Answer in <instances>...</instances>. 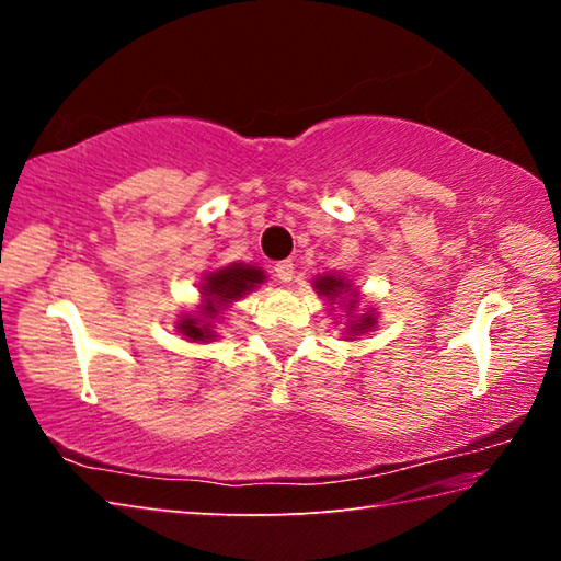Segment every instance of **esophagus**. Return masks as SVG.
Masks as SVG:
<instances>
[{
    "mask_svg": "<svg viewBox=\"0 0 561 561\" xmlns=\"http://www.w3.org/2000/svg\"><path fill=\"white\" fill-rule=\"evenodd\" d=\"M274 274H277V279L279 282H291V277H294V262L291 260H282V262H277L274 264Z\"/></svg>",
    "mask_w": 561,
    "mask_h": 561,
    "instance_id": "34e87169",
    "label": "esophagus"
}]
</instances>
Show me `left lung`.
I'll use <instances>...</instances> for the list:
<instances>
[{"label": "left lung", "instance_id": "left-lung-1", "mask_svg": "<svg viewBox=\"0 0 561 561\" xmlns=\"http://www.w3.org/2000/svg\"><path fill=\"white\" fill-rule=\"evenodd\" d=\"M314 289L321 294V297H329V301L334 299H341V294H348L351 291V284L346 279L336 277V274H324V277H319L314 282ZM346 299V297H344ZM354 309H356V294L351 291V297L346 299V317L351 314V321H348V334L351 336H358L364 334V331H371L376 327V314L374 311H368V314H356L354 317Z\"/></svg>", "mask_w": 561, "mask_h": 561}]
</instances>
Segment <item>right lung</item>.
<instances>
[{"mask_svg":"<svg viewBox=\"0 0 561 561\" xmlns=\"http://www.w3.org/2000/svg\"><path fill=\"white\" fill-rule=\"evenodd\" d=\"M264 282V272L252 264L234 262L230 267H222L213 274H207L203 282V304L197 317L185 314L178 321V331L187 341H207L213 339V319L227 307V304L244 297L247 291H252L257 284Z\"/></svg>","mask_w":561,"mask_h":561,"instance_id":"right-lung-1","label":"right lung"}]
</instances>
